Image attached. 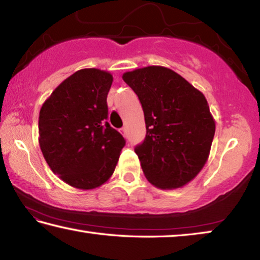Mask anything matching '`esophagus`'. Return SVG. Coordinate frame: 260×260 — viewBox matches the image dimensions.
Masks as SVG:
<instances>
[{"label":"esophagus","instance_id":"1","mask_svg":"<svg viewBox=\"0 0 260 260\" xmlns=\"http://www.w3.org/2000/svg\"><path fill=\"white\" fill-rule=\"evenodd\" d=\"M121 134L124 135V136L127 135V127H122V128H121Z\"/></svg>","mask_w":260,"mask_h":260}]
</instances>
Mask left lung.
Segmentation results:
<instances>
[{
    "mask_svg": "<svg viewBox=\"0 0 260 260\" xmlns=\"http://www.w3.org/2000/svg\"><path fill=\"white\" fill-rule=\"evenodd\" d=\"M138 95L147 135L135 147L148 181L160 189L182 187L203 169L215 122L203 93L177 72L147 67L122 74Z\"/></svg>",
    "mask_w": 260,
    "mask_h": 260,
    "instance_id": "left-lung-1",
    "label": "left lung"
}]
</instances>
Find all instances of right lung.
I'll list each match as a JSON object with an SVG mask.
<instances>
[{
  "label": "right lung",
  "instance_id": "add662e5",
  "mask_svg": "<svg viewBox=\"0 0 260 260\" xmlns=\"http://www.w3.org/2000/svg\"><path fill=\"white\" fill-rule=\"evenodd\" d=\"M112 74L82 69L65 79L42 104L39 144L52 172L74 188L89 190L114 172L125 139L108 120Z\"/></svg>",
  "mask_w": 260,
  "mask_h": 260
}]
</instances>
